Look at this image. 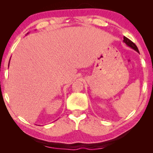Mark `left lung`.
Masks as SVG:
<instances>
[{"label":"left lung","mask_w":153,"mask_h":153,"mask_svg":"<svg viewBox=\"0 0 153 153\" xmlns=\"http://www.w3.org/2000/svg\"><path fill=\"white\" fill-rule=\"evenodd\" d=\"M123 39H124V40H123V42H124L127 45L129 46V47H131V48H132V49H134V50H136V51H137V52H139V49H138V48L137 47V45H136L132 41H131L130 39H128V38H127V37H125V36L123 37Z\"/></svg>","instance_id":"8db88e82"}]
</instances>
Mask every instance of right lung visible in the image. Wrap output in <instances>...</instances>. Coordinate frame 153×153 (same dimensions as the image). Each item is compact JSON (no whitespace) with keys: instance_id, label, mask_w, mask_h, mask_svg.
Here are the masks:
<instances>
[{"instance_id":"obj_1","label":"right lung","mask_w":153,"mask_h":153,"mask_svg":"<svg viewBox=\"0 0 153 153\" xmlns=\"http://www.w3.org/2000/svg\"><path fill=\"white\" fill-rule=\"evenodd\" d=\"M9 63H10V62H9Z\"/></svg>"}]
</instances>
